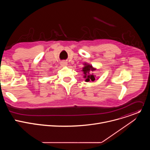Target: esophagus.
Here are the masks:
<instances>
[{"mask_svg": "<svg viewBox=\"0 0 150 150\" xmlns=\"http://www.w3.org/2000/svg\"><path fill=\"white\" fill-rule=\"evenodd\" d=\"M60 65L62 67H67L68 65V63L65 61H62L60 63Z\"/></svg>", "mask_w": 150, "mask_h": 150, "instance_id": "esophagus-1", "label": "esophagus"}]
</instances>
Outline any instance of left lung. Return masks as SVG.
I'll return each instance as SVG.
<instances>
[{
    "mask_svg": "<svg viewBox=\"0 0 150 150\" xmlns=\"http://www.w3.org/2000/svg\"><path fill=\"white\" fill-rule=\"evenodd\" d=\"M96 70V69L94 68L92 65H90L89 64L86 63H84V67L82 68V71L84 74L83 78H85V81H94L96 79L95 75L93 74H91V72H93Z\"/></svg>",
    "mask_w": 150,
    "mask_h": 150,
    "instance_id": "8db88e82",
    "label": "left lung"
}]
</instances>
